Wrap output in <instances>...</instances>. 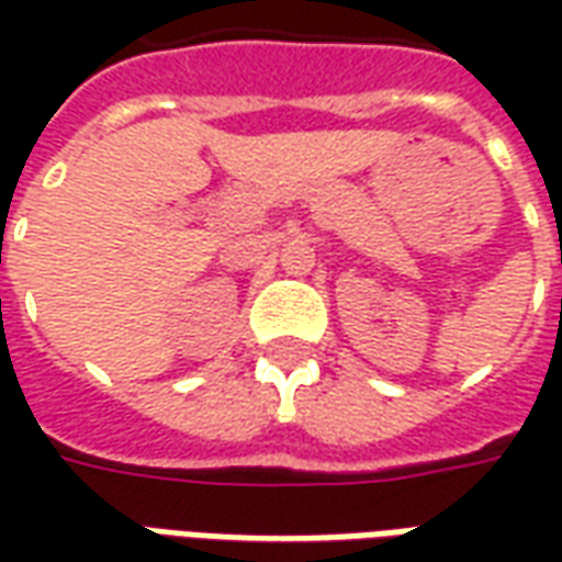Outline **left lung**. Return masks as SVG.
Here are the masks:
<instances>
[{
  "instance_id": "obj_1",
  "label": "left lung",
  "mask_w": 562,
  "mask_h": 562,
  "mask_svg": "<svg viewBox=\"0 0 562 562\" xmlns=\"http://www.w3.org/2000/svg\"><path fill=\"white\" fill-rule=\"evenodd\" d=\"M0 261H2V258H0Z\"/></svg>"
}]
</instances>
